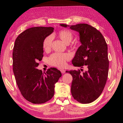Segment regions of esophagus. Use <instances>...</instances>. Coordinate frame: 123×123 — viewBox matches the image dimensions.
<instances>
[{"label":"esophagus","mask_w":123,"mask_h":123,"mask_svg":"<svg viewBox=\"0 0 123 123\" xmlns=\"http://www.w3.org/2000/svg\"><path fill=\"white\" fill-rule=\"evenodd\" d=\"M60 71H61V72L62 73V74H64V73H66V70H64V69H60Z\"/></svg>","instance_id":"esophagus-1"}]
</instances>
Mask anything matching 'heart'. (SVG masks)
Masks as SVG:
<instances>
[{
  "label": "heart",
  "instance_id": "b5f03b06",
  "mask_svg": "<svg viewBox=\"0 0 123 123\" xmlns=\"http://www.w3.org/2000/svg\"><path fill=\"white\" fill-rule=\"evenodd\" d=\"M58 37L66 44L69 43L73 38V34L70 31L63 29L58 33ZM53 37L51 35L45 37L43 41V48L45 51H49L51 49ZM71 59V55L69 53H55L48 58L49 63L53 66L58 68H63L66 65L67 62Z\"/></svg>",
  "mask_w": 123,
  "mask_h": 123
}]
</instances>
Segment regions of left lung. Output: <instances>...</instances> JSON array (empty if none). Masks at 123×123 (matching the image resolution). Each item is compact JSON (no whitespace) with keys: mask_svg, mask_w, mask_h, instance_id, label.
<instances>
[{"mask_svg":"<svg viewBox=\"0 0 123 123\" xmlns=\"http://www.w3.org/2000/svg\"><path fill=\"white\" fill-rule=\"evenodd\" d=\"M60 25L70 26L80 34L81 45L77 50L72 63L75 67H86L87 70L83 73L79 69L66 72L73 77L71 93L74 99L82 104L91 103L100 95L107 81L109 67L107 43L101 32L90 25Z\"/></svg>","mask_w":123,"mask_h":123,"instance_id":"obj_1","label":"left lung"}]
</instances>
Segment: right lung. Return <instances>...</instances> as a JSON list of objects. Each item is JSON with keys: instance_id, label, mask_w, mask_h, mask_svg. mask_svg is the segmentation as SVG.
<instances>
[{"instance_id": "add662e5", "label": "right lung", "mask_w": 123, "mask_h": 123, "mask_svg": "<svg viewBox=\"0 0 123 123\" xmlns=\"http://www.w3.org/2000/svg\"><path fill=\"white\" fill-rule=\"evenodd\" d=\"M54 31L52 27H33L19 35L13 49V71L22 95L33 104H43L54 94L61 72L50 68L43 73L37 69L43 57V41Z\"/></svg>"}]
</instances>
